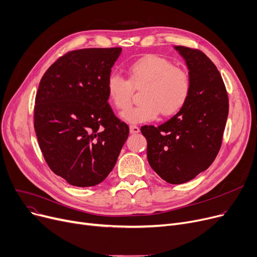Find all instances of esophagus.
I'll list each match as a JSON object with an SVG mask.
<instances>
[{
	"label": "esophagus",
	"mask_w": 257,
	"mask_h": 257,
	"mask_svg": "<svg viewBox=\"0 0 257 257\" xmlns=\"http://www.w3.org/2000/svg\"><path fill=\"white\" fill-rule=\"evenodd\" d=\"M140 132V128L137 125H131L130 126V133L131 134H138Z\"/></svg>",
	"instance_id": "1"
}]
</instances>
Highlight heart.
Returning <instances> with one entry per match:
<instances>
[{"label":"heart","mask_w":257,"mask_h":257,"mask_svg":"<svg viewBox=\"0 0 257 257\" xmlns=\"http://www.w3.org/2000/svg\"><path fill=\"white\" fill-rule=\"evenodd\" d=\"M127 80L111 73L105 83L108 100L119 112L130 106L134 89L142 87L143 103L122 114L128 123H142L159 114L172 116L183 108L189 98L191 82L188 73L174 67L169 60L155 54L140 57L127 68Z\"/></svg>","instance_id":"b5f03b06"}]
</instances>
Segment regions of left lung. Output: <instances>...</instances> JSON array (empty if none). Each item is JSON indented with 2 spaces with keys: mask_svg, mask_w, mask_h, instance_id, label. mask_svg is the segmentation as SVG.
Listing matches in <instances>:
<instances>
[{
  "mask_svg": "<svg viewBox=\"0 0 257 257\" xmlns=\"http://www.w3.org/2000/svg\"><path fill=\"white\" fill-rule=\"evenodd\" d=\"M191 82L182 109L158 127L144 125L151 167L170 184H182L208 168L221 149L229 112L228 95L215 65L202 51L175 46Z\"/></svg>",
  "mask_w": 257,
  "mask_h": 257,
  "instance_id": "obj_1",
  "label": "left lung"
}]
</instances>
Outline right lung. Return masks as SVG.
Returning <instances> with one entry per match:
<instances>
[{"label":"right lung","instance_id":"add662e5","mask_svg":"<svg viewBox=\"0 0 257 257\" xmlns=\"http://www.w3.org/2000/svg\"><path fill=\"white\" fill-rule=\"evenodd\" d=\"M121 48L68 52L41 79L34 130L52 172L77 187L101 183L112 172L130 128L107 103L105 83Z\"/></svg>","mask_w":257,"mask_h":257}]
</instances>
